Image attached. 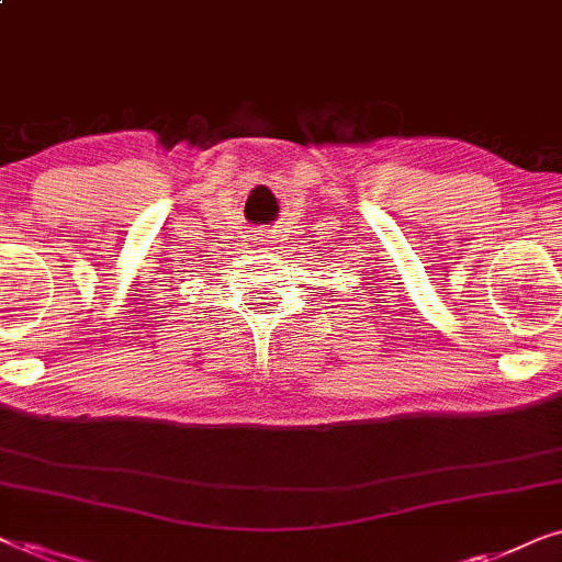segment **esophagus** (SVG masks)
Segmentation results:
<instances>
[{
  "label": "esophagus",
  "mask_w": 562,
  "mask_h": 562,
  "mask_svg": "<svg viewBox=\"0 0 562 562\" xmlns=\"http://www.w3.org/2000/svg\"><path fill=\"white\" fill-rule=\"evenodd\" d=\"M273 243H276V235L271 233V229H268V233L260 235V245H273Z\"/></svg>",
  "instance_id": "34e87169"
}]
</instances>
